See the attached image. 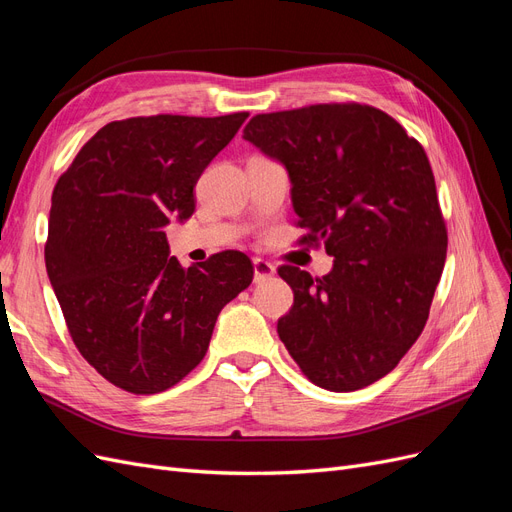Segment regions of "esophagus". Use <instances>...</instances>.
<instances>
[{
  "label": "esophagus",
  "mask_w": 512,
  "mask_h": 512,
  "mask_svg": "<svg viewBox=\"0 0 512 512\" xmlns=\"http://www.w3.org/2000/svg\"><path fill=\"white\" fill-rule=\"evenodd\" d=\"M273 273H275V264H273V262L264 260V258H254V279H256V281L267 279V277H271Z\"/></svg>",
  "instance_id": "esophagus-1"
}]
</instances>
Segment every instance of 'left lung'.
<instances>
[{
  "label": "left lung",
  "instance_id": "left-lung-1",
  "mask_svg": "<svg viewBox=\"0 0 512 512\" xmlns=\"http://www.w3.org/2000/svg\"><path fill=\"white\" fill-rule=\"evenodd\" d=\"M243 137L284 163L301 243H324V277L284 264L294 292L277 332L303 375L330 392L379 381L424 330L447 258L426 150L385 112L317 103L256 114Z\"/></svg>",
  "mask_w": 512,
  "mask_h": 512
}]
</instances>
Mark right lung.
I'll return each mask as SVG.
<instances>
[{
    "label": "right lung",
    "instance_id": "1",
    "mask_svg": "<svg viewBox=\"0 0 512 512\" xmlns=\"http://www.w3.org/2000/svg\"><path fill=\"white\" fill-rule=\"evenodd\" d=\"M248 116L114 120L52 190L48 279L82 358L120 390L148 396L182 381L222 307L252 284L245 254L182 267L165 237L171 220L192 216L201 173Z\"/></svg>",
    "mask_w": 512,
    "mask_h": 512
}]
</instances>
